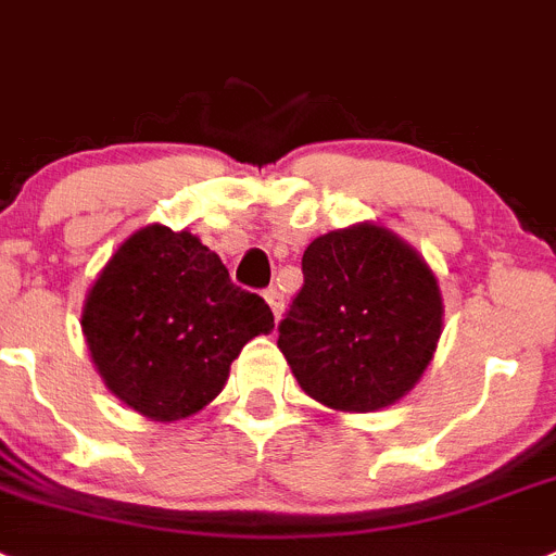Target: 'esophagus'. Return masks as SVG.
Masks as SVG:
<instances>
[{
    "label": "esophagus",
    "mask_w": 556,
    "mask_h": 556,
    "mask_svg": "<svg viewBox=\"0 0 556 556\" xmlns=\"http://www.w3.org/2000/svg\"><path fill=\"white\" fill-rule=\"evenodd\" d=\"M265 302H268V307H271L274 311V316H282V307H285V302H282V293L277 291V288H268V291H265Z\"/></svg>",
    "instance_id": "1"
}]
</instances>
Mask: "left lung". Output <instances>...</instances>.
I'll list each match as a JSON object with an SVG mask.
<instances>
[{
	"mask_svg": "<svg viewBox=\"0 0 556 556\" xmlns=\"http://www.w3.org/2000/svg\"><path fill=\"white\" fill-rule=\"evenodd\" d=\"M302 274L277 327L299 386L336 412H378L412 392L442 332L437 277L417 251L361 224L313 240Z\"/></svg>",
	"mask_w": 556,
	"mask_h": 556,
	"instance_id": "1",
	"label": "left lung"
}]
</instances>
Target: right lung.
<instances>
[{"label":"right lung","mask_w":556,"mask_h":556,"mask_svg":"<svg viewBox=\"0 0 556 556\" xmlns=\"http://www.w3.org/2000/svg\"><path fill=\"white\" fill-rule=\"evenodd\" d=\"M84 336L105 386L159 422L215 400L231 361L271 332L265 299L231 282L190 231L148 226L125 240L91 285Z\"/></svg>","instance_id":"obj_1"}]
</instances>
